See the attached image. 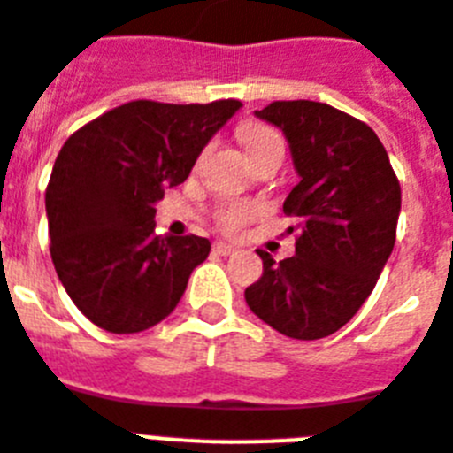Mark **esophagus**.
I'll use <instances>...</instances> for the list:
<instances>
[{
  "label": "esophagus",
  "mask_w": 453,
  "mask_h": 453,
  "mask_svg": "<svg viewBox=\"0 0 453 453\" xmlns=\"http://www.w3.org/2000/svg\"><path fill=\"white\" fill-rule=\"evenodd\" d=\"M234 251H237V246L226 244V242H216L214 244V253H219V256H233Z\"/></svg>",
  "instance_id": "esophagus-1"
}]
</instances>
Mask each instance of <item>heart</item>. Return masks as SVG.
I'll list each match as a JSON object with an SVG mask.
<instances>
[{
    "instance_id": "1",
    "label": "heart",
    "mask_w": 453,
    "mask_h": 453,
    "mask_svg": "<svg viewBox=\"0 0 453 453\" xmlns=\"http://www.w3.org/2000/svg\"><path fill=\"white\" fill-rule=\"evenodd\" d=\"M239 137L244 142L246 153H256L260 149H267L272 143H281L279 134L267 125H258V123H249L242 127L239 132ZM258 214V209L249 204V202H223L219 209H216V223H219L226 233H237L242 227L249 223V220L256 219Z\"/></svg>"
}]
</instances>
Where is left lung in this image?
Instances as JSON below:
<instances>
[{
  "label": "left lung",
  "instance_id": "1",
  "mask_svg": "<svg viewBox=\"0 0 453 453\" xmlns=\"http://www.w3.org/2000/svg\"><path fill=\"white\" fill-rule=\"evenodd\" d=\"M284 132L300 181L284 202L296 256L263 258L246 304L293 340H321L354 319L395 244L400 183L372 127L334 106L296 99L256 111Z\"/></svg>",
  "mask_w": 453,
  "mask_h": 453
}]
</instances>
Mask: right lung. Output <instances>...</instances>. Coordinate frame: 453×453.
Returning a JSON list of instances; mask_svg holds the SVG:
<instances>
[{
	"mask_svg": "<svg viewBox=\"0 0 453 453\" xmlns=\"http://www.w3.org/2000/svg\"><path fill=\"white\" fill-rule=\"evenodd\" d=\"M239 106V99H137L65 142L46 188L50 258L72 303L97 328L130 334L160 323L207 260L209 239L153 233L156 202L188 179Z\"/></svg>",
	"mask_w": 453,
	"mask_h": 453,
	"instance_id": "add662e5",
	"label": "right lung"
}]
</instances>
